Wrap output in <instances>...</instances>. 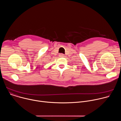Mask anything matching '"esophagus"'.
<instances>
[{
	"instance_id": "1",
	"label": "esophagus",
	"mask_w": 121,
	"mask_h": 121,
	"mask_svg": "<svg viewBox=\"0 0 121 121\" xmlns=\"http://www.w3.org/2000/svg\"><path fill=\"white\" fill-rule=\"evenodd\" d=\"M59 56V57H62L64 56V55L63 54H60Z\"/></svg>"
}]
</instances>
